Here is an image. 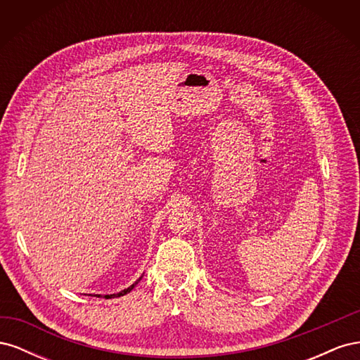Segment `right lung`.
I'll list each match as a JSON object with an SVG mask.
<instances>
[{"label": "right lung", "instance_id": "obj_1", "mask_svg": "<svg viewBox=\"0 0 360 360\" xmlns=\"http://www.w3.org/2000/svg\"><path fill=\"white\" fill-rule=\"evenodd\" d=\"M141 278H143V276H141ZM141 278L136 281V282H134V284L132 285H130L129 288H126V290H123V291H120V292H117V294H106V296H103L105 299H112V297H120V296H124V294H127L129 291H132L134 290V287L138 284V282L141 281ZM96 296L97 297H101V294H96Z\"/></svg>", "mask_w": 360, "mask_h": 360}]
</instances>
